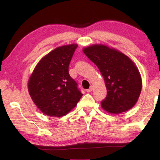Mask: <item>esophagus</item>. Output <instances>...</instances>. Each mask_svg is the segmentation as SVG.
Listing matches in <instances>:
<instances>
[{
	"instance_id": "esophagus-1",
	"label": "esophagus",
	"mask_w": 160,
	"mask_h": 160,
	"mask_svg": "<svg viewBox=\"0 0 160 160\" xmlns=\"http://www.w3.org/2000/svg\"><path fill=\"white\" fill-rule=\"evenodd\" d=\"M92 90H93V86L91 85V86H90V88H89L88 89H87V90H86V91L88 92V93H90V92H91Z\"/></svg>"
}]
</instances>
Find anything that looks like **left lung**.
Instances as JSON below:
<instances>
[{
	"label": "left lung",
	"mask_w": 160,
	"mask_h": 160,
	"mask_svg": "<svg viewBox=\"0 0 160 160\" xmlns=\"http://www.w3.org/2000/svg\"><path fill=\"white\" fill-rule=\"evenodd\" d=\"M83 51L103 77L107 96L101 102L102 108L114 114L132 108L142 88V77L134 62L123 53L103 45H91Z\"/></svg>",
	"instance_id": "obj_1"
}]
</instances>
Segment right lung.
Listing matches in <instances>:
<instances>
[{
	"label": "right lung",
	"mask_w": 160,
	"mask_h": 160,
	"mask_svg": "<svg viewBox=\"0 0 160 160\" xmlns=\"http://www.w3.org/2000/svg\"><path fill=\"white\" fill-rule=\"evenodd\" d=\"M77 44L56 48L38 62L28 80V92L43 113L61 117L77 105L83 96L69 74Z\"/></svg>",
	"instance_id": "right-lung-1"
}]
</instances>
